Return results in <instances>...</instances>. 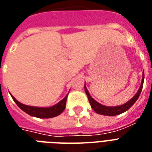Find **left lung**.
Here are the masks:
<instances>
[{"mask_svg": "<svg viewBox=\"0 0 152 152\" xmlns=\"http://www.w3.org/2000/svg\"><path fill=\"white\" fill-rule=\"evenodd\" d=\"M143 80H144V73L143 72L142 82H141L140 87V89H139L138 92L136 93V94L135 95L130 101L126 102L125 104H121L120 106L110 107L103 105V104H100V103H98L97 102H96V101L90 96V94H89V92H88V90H87L86 86H85V91H86V94L87 97H88V99H89V104L91 105V108H92L97 113L101 114V115H104V116H116V115H119V114L123 113L124 112H126L127 110L130 109V108L132 106V104L136 102V100L138 99L139 97H140L141 91H142V89H143Z\"/></svg>", "mask_w": 152, "mask_h": 152, "instance_id": "obj_1", "label": "left lung"}]
</instances>
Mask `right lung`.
<instances>
[{
  "label": "right lung",
  "instance_id": "1",
  "mask_svg": "<svg viewBox=\"0 0 152 152\" xmlns=\"http://www.w3.org/2000/svg\"><path fill=\"white\" fill-rule=\"evenodd\" d=\"M12 99L16 104L20 108L23 112L28 113L30 116L38 117V118H51L55 117L62 113L66 108V99H67V95L63 98L62 101H60L58 103H57L55 105L51 107H47V108H43V107H35L29 106L23 104L20 102H19L15 97L11 95Z\"/></svg>",
  "mask_w": 152,
  "mask_h": 152
}]
</instances>
